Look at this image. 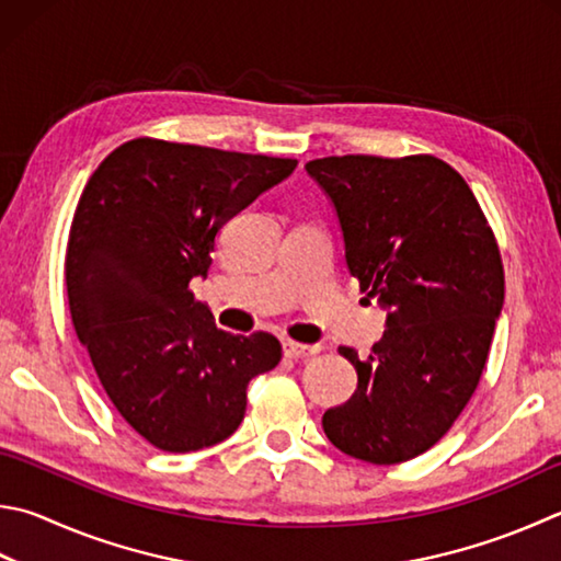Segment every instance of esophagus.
<instances>
[{
  "mask_svg": "<svg viewBox=\"0 0 561 561\" xmlns=\"http://www.w3.org/2000/svg\"><path fill=\"white\" fill-rule=\"evenodd\" d=\"M282 348H284V358H289V360L311 358V355L321 351L319 345H304V343H294V341H284Z\"/></svg>",
  "mask_w": 561,
  "mask_h": 561,
  "instance_id": "esophagus-1",
  "label": "esophagus"
}]
</instances>
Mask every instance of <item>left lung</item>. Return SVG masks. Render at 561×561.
<instances>
[{"mask_svg":"<svg viewBox=\"0 0 561 561\" xmlns=\"http://www.w3.org/2000/svg\"><path fill=\"white\" fill-rule=\"evenodd\" d=\"M307 171L333 203L360 291L387 311L368 358L339 348L358 387L323 414V432L360 461H410L481 380L505 297L501 250L463 176L432 154L325 157Z\"/></svg>","mask_w":561,"mask_h":561,"instance_id":"8db88e82","label":"left lung"}]
</instances>
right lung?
Instances as JSON below:
<instances>
[{
    "mask_svg": "<svg viewBox=\"0 0 561 561\" xmlns=\"http://www.w3.org/2000/svg\"><path fill=\"white\" fill-rule=\"evenodd\" d=\"M297 169V159L139 137L95 169L66 250L68 307L112 404L161 451L226 442L248 385L272 370V333L220 331L191 291L216 236Z\"/></svg>",
    "mask_w": 561,
    "mask_h": 561,
    "instance_id": "right-lung-1",
    "label": "right lung"
}]
</instances>
